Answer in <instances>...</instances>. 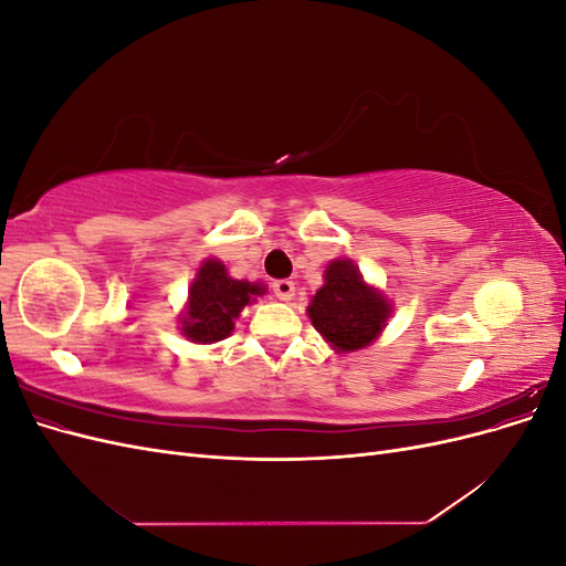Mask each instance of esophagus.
I'll use <instances>...</instances> for the list:
<instances>
[{
  "instance_id": "esophagus-1",
  "label": "esophagus",
  "mask_w": 566,
  "mask_h": 566,
  "mask_svg": "<svg viewBox=\"0 0 566 566\" xmlns=\"http://www.w3.org/2000/svg\"><path fill=\"white\" fill-rule=\"evenodd\" d=\"M271 290H273V295H276L279 300L290 302V300H293V295H295V283L287 281V279H281V281H273L271 283Z\"/></svg>"
}]
</instances>
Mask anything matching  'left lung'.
Listing matches in <instances>:
<instances>
[{
  "label": "left lung",
  "instance_id": "1",
  "mask_svg": "<svg viewBox=\"0 0 566 566\" xmlns=\"http://www.w3.org/2000/svg\"><path fill=\"white\" fill-rule=\"evenodd\" d=\"M314 328L339 352L364 349L378 337L389 316V304L361 279L347 260H335L325 271V285L310 304Z\"/></svg>",
  "mask_w": 566,
  "mask_h": 566
}]
</instances>
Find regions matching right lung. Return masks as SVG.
Instances as JSON below:
<instances>
[{
  "label": "right lung",
  "mask_w": 566,
  "mask_h": 566,
  "mask_svg": "<svg viewBox=\"0 0 566 566\" xmlns=\"http://www.w3.org/2000/svg\"><path fill=\"white\" fill-rule=\"evenodd\" d=\"M254 295H264V285L235 281L217 260H208L198 269V279L188 290V312L184 316V335L200 345H212L231 335L233 318Z\"/></svg>",
  "instance_id": "1"
}]
</instances>
